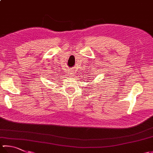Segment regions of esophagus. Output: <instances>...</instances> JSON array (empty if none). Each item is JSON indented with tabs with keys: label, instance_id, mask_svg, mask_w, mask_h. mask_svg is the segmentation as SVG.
I'll return each instance as SVG.
<instances>
[{
	"label": "esophagus",
	"instance_id": "34e87169",
	"mask_svg": "<svg viewBox=\"0 0 153 153\" xmlns=\"http://www.w3.org/2000/svg\"><path fill=\"white\" fill-rule=\"evenodd\" d=\"M74 74H75V72H74V69H73V70H71V71H70V75L71 76H73L74 75Z\"/></svg>",
	"mask_w": 153,
	"mask_h": 153
}]
</instances>
